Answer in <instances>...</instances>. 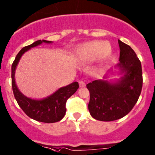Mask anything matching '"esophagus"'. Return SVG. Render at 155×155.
Wrapping results in <instances>:
<instances>
[{"label":"esophagus","mask_w":155,"mask_h":155,"mask_svg":"<svg viewBox=\"0 0 155 155\" xmlns=\"http://www.w3.org/2000/svg\"><path fill=\"white\" fill-rule=\"evenodd\" d=\"M79 87H86V83L84 81H83V80H80V81L79 82Z\"/></svg>","instance_id":"1"}]
</instances>
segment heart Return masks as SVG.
Wrapping results in <instances>:
<instances>
[{
	"mask_svg": "<svg viewBox=\"0 0 155 155\" xmlns=\"http://www.w3.org/2000/svg\"><path fill=\"white\" fill-rule=\"evenodd\" d=\"M111 48L104 42L94 41L81 45L76 51V57L82 61L106 60L111 55Z\"/></svg>",
	"mask_w": 155,
	"mask_h": 155,
	"instance_id": "1",
	"label": "heart"
}]
</instances>
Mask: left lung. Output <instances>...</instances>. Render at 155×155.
<instances>
[{
    "label": "left lung",
    "mask_w": 155,
    "mask_h": 155,
    "mask_svg": "<svg viewBox=\"0 0 155 155\" xmlns=\"http://www.w3.org/2000/svg\"><path fill=\"white\" fill-rule=\"evenodd\" d=\"M119 62L115 67L122 75L115 81L97 79L87 84L90 91L88 109L94 118L110 122L124 117L130 112L140 95L143 85L141 62L130 46L118 40ZM108 73H113L109 70ZM108 74L104 79L108 77Z\"/></svg>",
    "instance_id": "obj_1"
}]
</instances>
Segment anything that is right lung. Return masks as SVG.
<instances>
[{
	"label": "right lung",
	"mask_w": 155,
	"mask_h": 155,
	"mask_svg": "<svg viewBox=\"0 0 155 155\" xmlns=\"http://www.w3.org/2000/svg\"><path fill=\"white\" fill-rule=\"evenodd\" d=\"M43 43L51 44L53 42L45 40H37L30 45L21 48L18 54L16 55L15 59L12 65V86L13 94L15 100L17 101V103L29 118L38 122L53 123L61 120L64 116L66 112L65 104L67 100L76 92L79 88V83L77 82H73L69 85L59 88L51 95L37 100L27 97L22 93L20 92L16 85L15 79L16 67L23 54L31 48L40 45Z\"/></svg>",
	"instance_id": "obj_1"
}]
</instances>
